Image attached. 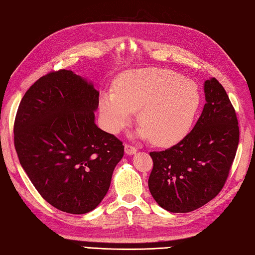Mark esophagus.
I'll list each match as a JSON object with an SVG mask.
<instances>
[{
    "mask_svg": "<svg viewBox=\"0 0 255 255\" xmlns=\"http://www.w3.org/2000/svg\"><path fill=\"white\" fill-rule=\"evenodd\" d=\"M124 148H126V153L128 155H133L135 154L136 153V147L133 146V145H129V144H126V146H124Z\"/></svg>",
    "mask_w": 255,
    "mask_h": 255,
    "instance_id": "obj_1",
    "label": "esophagus"
}]
</instances>
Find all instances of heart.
<instances>
[{
	"instance_id": "obj_1",
	"label": "heart",
	"mask_w": 255,
	"mask_h": 255,
	"mask_svg": "<svg viewBox=\"0 0 255 255\" xmlns=\"http://www.w3.org/2000/svg\"><path fill=\"white\" fill-rule=\"evenodd\" d=\"M200 104L192 81L169 70L143 69L128 72L117 83V92L103 93L100 113L104 128L119 133L137 112V134L156 145L181 140L190 128Z\"/></svg>"
}]
</instances>
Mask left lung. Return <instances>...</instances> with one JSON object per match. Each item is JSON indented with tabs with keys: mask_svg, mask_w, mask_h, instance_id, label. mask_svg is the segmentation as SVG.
Returning <instances> with one entry per match:
<instances>
[{
	"mask_svg": "<svg viewBox=\"0 0 255 255\" xmlns=\"http://www.w3.org/2000/svg\"><path fill=\"white\" fill-rule=\"evenodd\" d=\"M203 111L193 129L165 151L151 152L148 189L161 208L186 213L223 189L239 145L235 110L219 81L204 82Z\"/></svg>",
	"mask_w": 255,
	"mask_h": 255,
	"instance_id": "obj_1",
	"label": "left lung"
}]
</instances>
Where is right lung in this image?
Segmentation results:
<instances>
[{"label":"right lung","instance_id":"1","mask_svg":"<svg viewBox=\"0 0 255 255\" xmlns=\"http://www.w3.org/2000/svg\"><path fill=\"white\" fill-rule=\"evenodd\" d=\"M98 107L99 91L68 70L38 79L18 105V160L42 198L66 213L97 208L124 154L122 142L95 124Z\"/></svg>","mask_w":255,"mask_h":255}]
</instances>
